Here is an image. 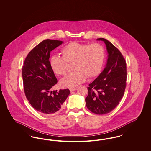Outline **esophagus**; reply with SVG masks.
Listing matches in <instances>:
<instances>
[{"label":"esophagus","instance_id":"obj_1","mask_svg":"<svg viewBox=\"0 0 151 151\" xmlns=\"http://www.w3.org/2000/svg\"><path fill=\"white\" fill-rule=\"evenodd\" d=\"M76 88H70V92H73V91H76Z\"/></svg>","mask_w":151,"mask_h":151}]
</instances>
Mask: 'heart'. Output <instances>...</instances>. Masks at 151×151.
Segmentation results:
<instances>
[{
    "label": "heart",
    "instance_id": "heart-1",
    "mask_svg": "<svg viewBox=\"0 0 151 151\" xmlns=\"http://www.w3.org/2000/svg\"><path fill=\"white\" fill-rule=\"evenodd\" d=\"M62 57L54 55L50 59V66L58 76H65L68 70V63H74L75 72L65 77L60 81L65 88H74L84 83L86 78L97 76L103 67L105 50L99 43L71 42L61 50Z\"/></svg>",
    "mask_w": 151,
    "mask_h": 151
}]
</instances>
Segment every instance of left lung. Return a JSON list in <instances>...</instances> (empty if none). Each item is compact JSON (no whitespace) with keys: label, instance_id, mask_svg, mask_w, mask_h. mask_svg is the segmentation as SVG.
Masks as SVG:
<instances>
[{"label":"left lung","instance_id":"obj_1","mask_svg":"<svg viewBox=\"0 0 151 151\" xmlns=\"http://www.w3.org/2000/svg\"><path fill=\"white\" fill-rule=\"evenodd\" d=\"M106 45L108 57L104 71L88 87L86 98L87 108L99 115L115 109L124 93L126 86V63L121 52L106 39L100 38Z\"/></svg>","mask_w":151,"mask_h":151}]
</instances>
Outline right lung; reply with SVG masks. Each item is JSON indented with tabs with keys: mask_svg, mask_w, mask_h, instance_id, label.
I'll list each match as a JSON object with an SVG mask.
<instances>
[{
	"mask_svg": "<svg viewBox=\"0 0 151 151\" xmlns=\"http://www.w3.org/2000/svg\"><path fill=\"white\" fill-rule=\"evenodd\" d=\"M62 43V41L43 40L29 52L22 66L25 96L33 108L45 115L59 112L70 93L68 89L51 90L58 80L50 66V52Z\"/></svg>",
	"mask_w": 151,
	"mask_h": 151,
	"instance_id": "right-lung-1",
	"label": "right lung"
}]
</instances>
